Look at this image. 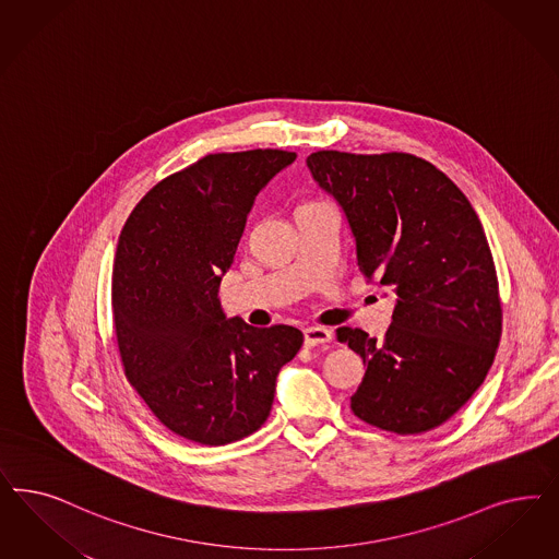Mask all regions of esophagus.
Returning <instances> with one entry per match:
<instances>
[{"instance_id":"34e87169","label":"esophagus","mask_w":559,"mask_h":559,"mask_svg":"<svg viewBox=\"0 0 559 559\" xmlns=\"http://www.w3.org/2000/svg\"><path fill=\"white\" fill-rule=\"evenodd\" d=\"M333 340V333L324 326H308L305 329V345L314 347V345H324Z\"/></svg>"}]
</instances>
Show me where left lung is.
I'll use <instances>...</instances> for the list:
<instances>
[{
  "label": "left lung",
  "instance_id": "8db88e82",
  "mask_svg": "<svg viewBox=\"0 0 559 559\" xmlns=\"http://www.w3.org/2000/svg\"><path fill=\"white\" fill-rule=\"evenodd\" d=\"M307 164L340 201L364 277L396 294L382 342L337 329L366 366L352 412L384 432H430L481 386L502 337L484 226L463 191L414 154L319 150Z\"/></svg>",
  "mask_w": 559,
  "mask_h": 559
}]
</instances>
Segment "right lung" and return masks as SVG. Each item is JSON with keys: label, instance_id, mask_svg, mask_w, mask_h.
<instances>
[{"label": "right lung", "instance_id": "add662e5", "mask_svg": "<svg viewBox=\"0 0 559 559\" xmlns=\"http://www.w3.org/2000/svg\"><path fill=\"white\" fill-rule=\"evenodd\" d=\"M294 160L271 147L207 154L156 182L119 236L110 298L123 372L185 440L224 447L257 432L305 342L288 324L226 321L217 300L252 201Z\"/></svg>", "mask_w": 559, "mask_h": 559}]
</instances>
